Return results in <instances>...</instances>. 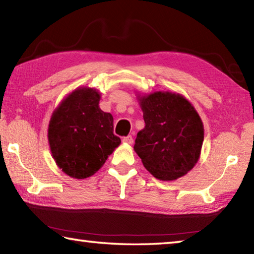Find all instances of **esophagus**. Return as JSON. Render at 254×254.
<instances>
[{
	"label": "esophagus",
	"mask_w": 254,
	"mask_h": 254,
	"mask_svg": "<svg viewBox=\"0 0 254 254\" xmlns=\"http://www.w3.org/2000/svg\"><path fill=\"white\" fill-rule=\"evenodd\" d=\"M123 142L127 144H132L133 143V136L132 135H127L123 137Z\"/></svg>",
	"instance_id": "34e87169"
}]
</instances>
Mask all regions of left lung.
Here are the masks:
<instances>
[{"mask_svg": "<svg viewBox=\"0 0 254 254\" xmlns=\"http://www.w3.org/2000/svg\"><path fill=\"white\" fill-rule=\"evenodd\" d=\"M145 127L137 132L134 151L150 174L175 180L194 168L200 156L204 127L191 103L171 92L139 96Z\"/></svg>", "mask_w": 254, "mask_h": 254, "instance_id": "1", "label": "left lung"}]
</instances>
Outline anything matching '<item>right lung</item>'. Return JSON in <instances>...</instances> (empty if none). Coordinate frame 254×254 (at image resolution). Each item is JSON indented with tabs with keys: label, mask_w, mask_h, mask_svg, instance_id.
Listing matches in <instances>:
<instances>
[{
	"label": "right lung",
	"mask_w": 254,
	"mask_h": 254,
	"mask_svg": "<svg viewBox=\"0 0 254 254\" xmlns=\"http://www.w3.org/2000/svg\"><path fill=\"white\" fill-rule=\"evenodd\" d=\"M100 100L96 89L79 87L51 115L48 127L51 154L69 177H91L121 143L113 133V117L100 109Z\"/></svg>",
	"instance_id": "1"
}]
</instances>
